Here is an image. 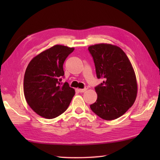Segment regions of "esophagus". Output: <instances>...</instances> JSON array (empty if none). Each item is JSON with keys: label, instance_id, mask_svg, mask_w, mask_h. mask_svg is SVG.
Instances as JSON below:
<instances>
[{"label": "esophagus", "instance_id": "1", "mask_svg": "<svg viewBox=\"0 0 160 160\" xmlns=\"http://www.w3.org/2000/svg\"><path fill=\"white\" fill-rule=\"evenodd\" d=\"M87 89L88 88H84V89H79V92H85L87 90Z\"/></svg>", "mask_w": 160, "mask_h": 160}]
</instances>
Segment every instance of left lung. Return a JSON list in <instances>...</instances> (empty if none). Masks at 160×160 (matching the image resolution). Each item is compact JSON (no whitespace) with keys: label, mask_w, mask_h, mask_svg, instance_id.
<instances>
[{"label":"left lung","mask_w":160,"mask_h":160,"mask_svg":"<svg viewBox=\"0 0 160 160\" xmlns=\"http://www.w3.org/2000/svg\"><path fill=\"white\" fill-rule=\"evenodd\" d=\"M97 77L104 81L94 89L97 99L90 105L92 112L104 120H113L124 114L135 102L137 82L133 68L124 51L116 46H90Z\"/></svg>","instance_id":"8db88e82"}]
</instances>
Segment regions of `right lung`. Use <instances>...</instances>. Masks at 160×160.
Instances as JSON below:
<instances>
[{
	"label": "right lung",
	"instance_id": "right-lung-1",
	"mask_svg": "<svg viewBox=\"0 0 160 160\" xmlns=\"http://www.w3.org/2000/svg\"><path fill=\"white\" fill-rule=\"evenodd\" d=\"M73 48L55 45L32 59L24 76L27 102L38 115L53 118L66 111L75 94L64 78L63 63Z\"/></svg>",
	"mask_w": 160,
	"mask_h": 160
}]
</instances>
